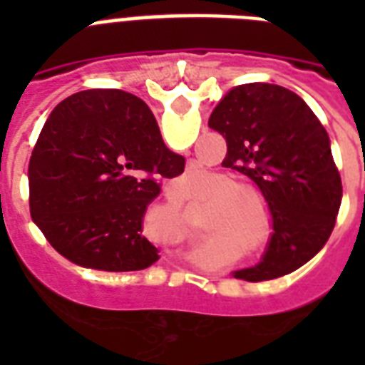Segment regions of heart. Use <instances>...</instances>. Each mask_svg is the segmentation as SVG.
Returning <instances> with one entry per match:
<instances>
[{
	"label": "heart",
	"mask_w": 365,
	"mask_h": 365,
	"mask_svg": "<svg viewBox=\"0 0 365 365\" xmlns=\"http://www.w3.org/2000/svg\"><path fill=\"white\" fill-rule=\"evenodd\" d=\"M240 183L237 180L223 174H214L210 180V187L206 191L208 199H220L217 206L222 210L233 212L235 216L244 217L248 212H259L261 210V199L259 195L255 193L254 189L239 187ZM239 222L229 214H214L210 222V233L217 231H229V229H237Z\"/></svg>",
	"instance_id": "heart-1"
}]
</instances>
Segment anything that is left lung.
Masks as SVG:
<instances>
[{"mask_svg": "<svg viewBox=\"0 0 365 365\" xmlns=\"http://www.w3.org/2000/svg\"><path fill=\"white\" fill-rule=\"evenodd\" d=\"M208 126L227 142L222 166L255 183L272 222L259 263L233 277L261 282L305 265L329 239L343 197L322 123L288 88L246 83L217 102Z\"/></svg>", "mask_w": 365, "mask_h": 365, "instance_id": "1", "label": "left lung"}]
</instances>
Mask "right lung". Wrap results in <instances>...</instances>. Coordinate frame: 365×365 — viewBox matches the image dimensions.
<instances>
[{
	"instance_id": "right-lung-1",
	"label": "right lung",
	"mask_w": 365,
	"mask_h": 365,
	"mask_svg": "<svg viewBox=\"0 0 365 365\" xmlns=\"http://www.w3.org/2000/svg\"><path fill=\"white\" fill-rule=\"evenodd\" d=\"M148 104L117 88L62 100L30 157V214L60 255L98 271H142L159 259L143 237L157 180L182 174Z\"/></svg>"
}]
</instances>
